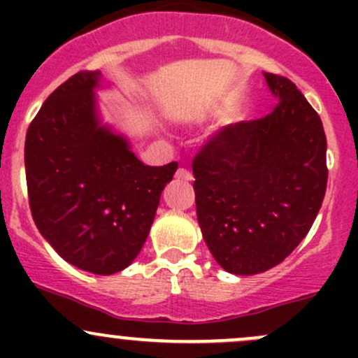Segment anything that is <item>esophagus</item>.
I'll return each mask as SVG.
<instances>
[{
    "label": "esophagus",
    "mask_w": 358,
    "mask_h": 358,
    "mask_svg": "<svg viewBox=\"0 0 358 358\" xmlns=\"http://www.w3.org/2000/svg\"><path fill=\"white\" fill-rule=\"evenodd\" d=\"M176 178L185 180V182H190L194 176H192V173H190L187 168H178V171H176Z\"/></svg>",
    "instance_id": "obj_1"
}]
</instances>
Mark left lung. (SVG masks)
<instances>
[{"mask_svg":"<svg viewBox=\"0 0 358 358\" xmlns=\"http://www.w3.org/2000/svg\"><path fill=\"white\" fill-rule=\"evenodd\" d=\"M265 79L279 99L273 110L216 131L192 162L202 237L236 275L284 262L312 229L327 187L319 114L287 78Z\"/></svg>","mask_w":358,"mask_h":358,"instance_id":"left-lung-1","label":"left lung"}]
</instances>
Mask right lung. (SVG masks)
I'll return each instance as SVG.
<instances>
[{
    "label": "right lung",
    "instance_id": "1",
    "mask_svg": "<svg viewBox=\"0 0 358 358\" xmlns=\"http://www.w3.org/2000/svg\"><path fill=\"white\" fill-rule=\"evenodd\" d=\"M100 78L79 71L46 99L29 124L24 159L41 236L71 265L110 275L138 256L178 162L145 166L124 136L100 124Z\"/></svg>",
    "mask_w": 358,
    "mask_h": 358
}]
</instances>
